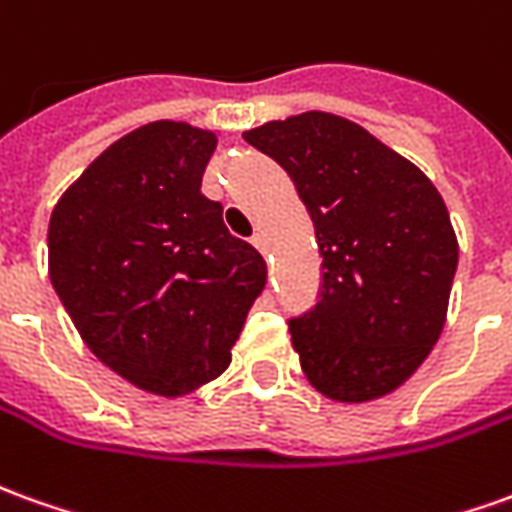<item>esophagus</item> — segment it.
<instances>
[{
  "instance_id": "esophagus-1",
  "label": "esophagus",
  "mask_w": 512,
  "mask_h": 512,
  "mask_svg": "<svg viewBox=\"0 0 512 512\" xmlns=\"http://www.w3.org/2000/svg\"><path fill=\"white\" fill-rule=\"evenodd\" d=\"M252 244H255V249L260 255H268V241L263 232H255V235H252Z\"/></svg>"
}]
</instances>
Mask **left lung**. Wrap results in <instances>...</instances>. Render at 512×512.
Returning <instances> with one entry per match:
<instances>
[{
	"instance_id": "obj_1",
	"label": "left lung",
	"mask_w": 512,
	"mask_h": 512,
	"mask_svg": "<svg viewBox=\"0 0 512 512\" xmlns=\"http://www.w3.org/2000/svg\"><path fill=\"white\" fill-rule=\"evenodd\" d=\"M296 185L316 227V305L288 318L310 385L338 402L391 393L438 341L457 268L449 210L371 132L302 113L244 132Z\"/></svg>"
}]
</instances>
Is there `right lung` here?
I'll return each mask as SVG.
<instances>
[{"instance_id":"add662e5","label":"right lung","mask_w":512,"mask_h":512,"mask_svg":"<svg viewBox=\"0 0 512 512\" xmlns=\"http://www.w3.org/2000/svg\"><path fill=\"white\" fill-rule=\"evenodd\" d=\"M216 135L155 121L107 146L52 210L49 277L124 380L182 396L230 366L266 260L202 194Z\"/></svg>"}]
</instances>
